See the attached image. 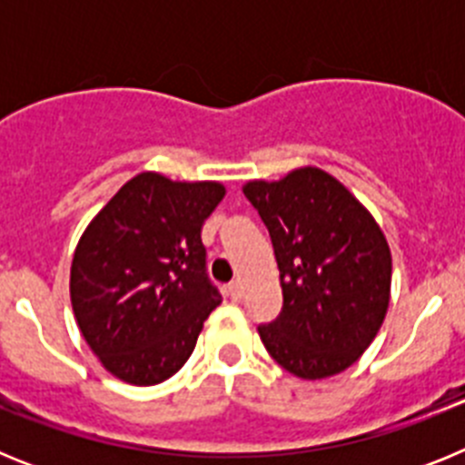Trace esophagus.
<instances>
[{"instance_id": "1", "label": "esophagus", "mask_w": 465, "mask_h": 465, "mask_svg": "<svg viewBox=\"0 0 465 465\" xmlns=\"http://www.w3.org/2000/svg\"><path fill=\"white\" fill-rule=\"evenodd\" d=\"M228 295H230V300H240L242 298V283L240 282L228 283Z\"/></svg>"}]
</instances>
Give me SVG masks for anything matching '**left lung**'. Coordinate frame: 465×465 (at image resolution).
<instances>
[{"label":"left lung","mask_w":465,"mask_h":465,"mask_svg":"<svg viewBox=\"0 0 465 465\" xmlns=\"http://www.w3.org/2000/svg\"><path fill=\"white\" fill-rule=\"evenodd\" d=\"M246 200L274 246L283 305L258 326L283 371L323 380L371 347L391 295V252L372 213L319 167L249 182Z\"/></svg>","instance_id":"8db88e82"}]
</instances>
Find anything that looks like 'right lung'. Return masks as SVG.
<instances>
[{
  "label": "right lung",
  "instance_id": "right-lung-1",
  "mask_svg": "<svg viewBox=\"0 0 465 465\" xmlns=\"http://www.w3.org/2000/svg\"><path fill=\"white\" fill-rule=\"evenodd\" d=\"M225 188L133 176L81 235L69 295L85 342L106 371L153 386L182 371L219 289L207 277L203 225Z\"/></svg>",
  "mask_w": 465,
  "mask_h": 465
}]
</instances>
